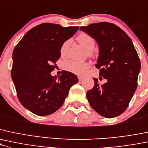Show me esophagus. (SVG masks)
Segmentation results:
<instances>
[{
	"mask_svg": "<svg viewBox=\"0 0 148 148\" xmlns=\"http://www.w3.org/2000/svg\"><path fill=\"white\" fill-rule=\"evenodd\" d=\"M78 79H79V81H82V80H83V79H84V77H81V76H79Z\"/></svg>",
	"mask_w": 148,
	"mask_h": 148,
	"instance_id": "obj_1",
	"label": "esophagus"
}]
</instances>
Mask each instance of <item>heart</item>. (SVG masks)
Masks as SVG:
<instances>
[{"mask_svg":"<svg viewBox=\"0 0 148 148\" xmlns=\"http://www.w3.org/2000/svg\"><path fill=\"white\" fill-rule=\"evenodd\" d=\"M77 40L81 45H82L88 51H91L94 49L95 45V40L91 35L86 33H81L77 37ZM70 44V40H68L62 44L60 49V53L62 56H64L66 53L68 47ZM63 67L66 71L73 73V74L82 75L85 71L89 67V65L86 62H79L68 60L64 62Z\"/></svg>","mask_w":148,"mask_h":148,"instance_id":"obj_1","label":"heart"}]
</instances>
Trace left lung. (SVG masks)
<instances>
[{
  "label": "left lung",
  "instance_id": "8db88e82",
  "mask_svg": "<svg viewBox=\"0 0 148 148\" xmlns=\"http://www.w3.org/2000/svg\"><path fill=\"white\" fill-rule=\"evenodd\" d=\"M80 30L91 35L99 45V55L96 66L99 75L107 79L86 93L91 108L103 117L111 119L123 113L138 86L140 62L131 39L113 23H93Z\"/></svg>",
  "mask_w": 148,
  "mask_h": 148
}]
</instances>
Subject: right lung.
<instances>
[{"instance_id": "right-lung-1", "label": "right lung", "mask_w": 148, "mask_h": 148, "mask_svg": "<svg viewBox=\"0 0 148 148\" xmlns=\"http://www.w3.org/2000/svg\"><path fill=\"white\" fill-rule=\"evenodd\" d=\"M79 27L42 23L29 29L12 52L11 77L22 105L37 116H48L63 105L77 76L64 71L51 75L60 49Z\"/></svg>"}]
</instances>
